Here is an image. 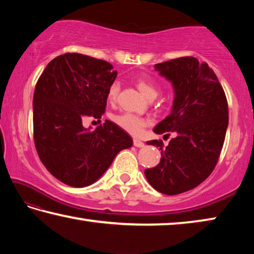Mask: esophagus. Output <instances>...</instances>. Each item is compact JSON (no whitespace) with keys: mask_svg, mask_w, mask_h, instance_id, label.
I'll use <instances>...</instances> for the list:
<instances>
[{"mask_svg":"<svg viewBox=\"0 0 254 254\" xmlns=\"http://www.w3.org/2000/svg\"><path fill=\"white\" fill-rule=\"evenodd\" d=\"M133 145H134V147H136V148H142V147H144V143L142 142V141L134 139V140H133Z\"/></svg>","mask_w":254,"mask_h":254,"instance_id":"1","label":"esophagus"}]
</instances>
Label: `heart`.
<instances>
[{"mask_svg":"<svg viewBox=\"0 0 254 254\" xmlns=\"http://www.w3.org/2000/svg\"><path fill=\"white\" fill-rule=\"evenodd\" d=\"M135 86L137 89L143 94V95L152 100V98L158 95V86L153 81L147 80L144 78H137L135 80ZM119 84L118 83H112L107 91V101L111 104H113L117 101L118 94H119ZM112 121H113L118 127H120L128 134L137 136L144 131V128L147 127L150 121L148 119L139 117V115L132 114V113H121L117 114L112 117Z\"/></svg>","mask_w":254,"mask_h":254,"instance_id":"b5f03b06","label":"heart"}]
</instances>
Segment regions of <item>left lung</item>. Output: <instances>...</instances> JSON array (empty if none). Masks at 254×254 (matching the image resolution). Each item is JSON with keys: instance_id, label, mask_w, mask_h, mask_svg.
<instances>
[{"instance_id": "1", "label": "left lung", "mask_w": 254, "mask_h": 254, "mask_svg": "<svg viewBox=\"0 0 254 254\" xmlns=\"http://www.w3.org/2000/svg\"><path fill=\"white\" fill-rule=\"evenodd\" d=\"M156 70L173 83L175 100L171 114L153 131L177 136L167 147L162 140L148 141L160 147L162 158L144 175L159 192L178 195L198 186L214 170L224 144L229 106L212 68L195 57L157 64Z\"/></svg>"}]
</instances>
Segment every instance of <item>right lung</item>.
I'll return each instance as SVG.
<instances>
[{"label": "right lung", "instance_id": "1", "mask_svg": "<svg viewBox=\"0 0 254 254\" xmlns=\"http://www.w3.org/2000/svg\"><path fill=\"white\" fill-rule=\"evenodd\" d=\"M118 71L105 60L67 53L51 60L33 94V140L41 162L71 187L95 183L117 154L133 141L117 124L105 120L95 130L87 119L101 122L107 91Z\"/></svg>", "mask_w": 254, "mask_h": 254}]
</instances>
